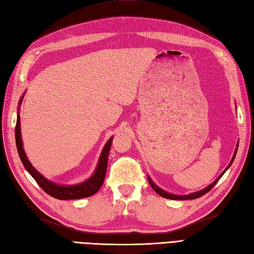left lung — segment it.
Segmentation results:
<instances>
[{"mask_svg":"<svg viewBox=\"0 0 254 254\" xmlns=\"http://www.w3.org/2000/svg\"><path fill=\"white\" fill-rule=\"evenodd\" d=\"M237 148H238V143H237V147H236V151H235V153H234V155H233V158H232V160H231V163L228 164V166H227V168L222 172V174L216 178V180H214L211 184L209 185V187H207L206 189H203V190H198V191H195V193H190V194H189V195H175V194H171V193H168V191H166V190H162L160 188H158L157 185L154 183L151 179H150V177L147 178V180H148V183H150V185L152 187V189L156 191V193L158 194V195H160L162 197H165V198H168V199H175V200H189V199H195V198H198V197H200V196H202V195H205L206 193H208V191L211 190L214 185L218 183V181L220 180L221 179V177L223 176L224 174H225V171L230 168V166L232 165V163L234 162V159H235V156H236V153H237Z\"/></svg>","mask_w":254,"mask_h":254,"instance_id":"8db88e82","label":"left lung"}]
</instances>
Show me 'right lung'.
<instances>
[{
    "label": "right lung",
    "instance_id": "1",
    "mask_svg": "<svg viewBox=\"0 0 254 254\" xmlns=\"http://www.w3.org/2000/svg\"><path fill=\"white\" fill-rule=\"evenodd\" d=\"M23 96L21 97L19 101V106L22 102ZM15 138H16V145L18 155H19L21 162L24 166V168L32 176V178L36 181L40 187L44 190L48 195H51L54 198H57L60 200H66V199H80L85 198V197H89L91 195L96 194L97 191L100 190L102 187L104 178H106L107 174V167H108V158H109V152L111 145H112V138H110L107 142V144L104 145L102 153L99 157V162L97 165L96 171L87 180L78 183L75 185H59L56 184L52 181L47 180L46 178L43 177L40 172L36 170L34 167L31 165L29 159L26 156V153L22 147V139L20 133V116L19 112L17 115V123L15 128Z\"/></svg>",
    "mask_w": 254,
    "mask_h": 254
}]
</instances>
